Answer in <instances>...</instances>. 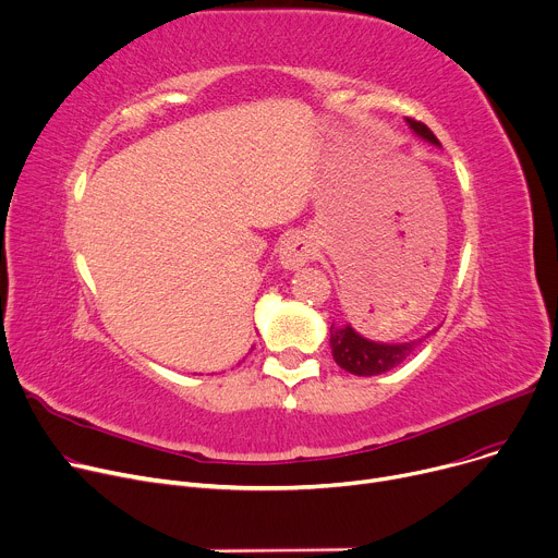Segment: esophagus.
<instances>
[{
    "label": "esophagus",
    "mask_w": 558,
    "mask_h": 558,
    "mask_svg": "<svg viewBox=\"0 0 558 558\" xmlns=\"http://www.w3.org/2000/svg\"><path fill=\"white\" fill-rule=\"evenodd\" d=\"M316 255H318V246L307 233H291L289 238H284L280 246V265L289 271H295L305 267Z\"/></svg>",
    "instance_id": "1"
}]
</instances>
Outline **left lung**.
<instances>
[{"label": "left lung", "mask_w": 558, "mask_h": 558, "mask_svg": "<svg viewBox=\"0 0 558 558\" xmlns=\"http://www.w3.org/2000/svg\"><path fill=\"white\" fill-rule=\"evenodd\" d=\"M405 123L420 138H424L433 145H439L435 134L424 123L413 121V119H405ZM433 331H428L426 337H430ZM424 339L408 341V343H379V341H369V339L361 337V333L352 325H333L331 323V327H329V348H331L333 361L356 377H375V375L388 373V369L397 367L399 363H403L408 356H411L413 350Z\"/></svg>", "instance_id": "left-lung-1"}]
</instances>
